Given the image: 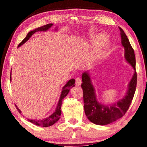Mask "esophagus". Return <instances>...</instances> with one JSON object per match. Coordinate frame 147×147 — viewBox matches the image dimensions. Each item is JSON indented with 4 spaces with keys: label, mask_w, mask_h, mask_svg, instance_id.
<instances>
[{
    "label": "esophagus",
    "mask_w": 147,
    "mask_h": 147,
    "mask_svg": "<svg viewBox=\"0 0 147 147\" xmlns=\"http://www.w3.org/2000/svg\"><path fill=\"white\" fill-rule=\"evenodd\" d=\"M75 80H76L75 81V83H76V85H78V86L80 85L81 84H82V80H81V78H79V77H77Z\"/></svg>",
    "instance_id": "esophagus-1"
}]
</instances>
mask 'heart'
<instances>
[{
    "label": "heart",
    "mask_w": 147,
    "mask_h": 147,
    "mask_svg": "<svg viewBox=\"0 0 147 147\" xmlns=\"http://www.w3.org/2000/svg\"><path fill=\"white\" fill-rule=\"evenodd\" d=\"M103 38H104V40H105V36H103ZM102 40H99V41H98V42L96 43V46L97 47H98V49H97V51H98V53H100V52L101 51V47H100V45H102Z\"/></svg>",
    "instance_id": "1"
}]
</instances>
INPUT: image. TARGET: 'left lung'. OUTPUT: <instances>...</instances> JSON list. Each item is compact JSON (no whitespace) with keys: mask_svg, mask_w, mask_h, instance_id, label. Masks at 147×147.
Here are the masks:
<instances>
[{"mask_svg":"<svg viewBox=\"0 0 147 147\" xmlns=\"http://www.w3.org/2000/svg\"><path fill=\"white\" fill-rule=\"evenodd\" d=\"M119 28L121 32L122 45L124 48V57L135 70V73L129 83L128 90L124 97L114 104L108 105L101 104L96 99L95 90L88 73L86 71L82 74V88L83 91L85 114L92 123L97 125H106L123 117L128 110L136 88L137 74L135 52L123 30L120 27Z\"/></svg>","mask_w":147,"mask_h":147,"instance_id":"left-lung-1","label":"left lung"}]
</instances>
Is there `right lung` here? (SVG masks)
<instances>
[{"instance_id": "obj_1", "label": "right lung", "mask_w": 147, "mask_h": 147, "mask_svg": "<svg viewBox=\"0 0 147 147\" xmlns=\"http://www.w3.org/2000/svg\"><path fill=\"white\" fill-rule=\"evenodd\" d=\"M52 25H53L52 23H50L48 24H46V25L42 26L41 27L37 28H36L35 30H34L33 31H31V32H30L27 34L26 38H24L23 41L20 43V44H19L18 47H20L21 45H23L24 43H25L28 40H29L30 37L32 36L35 33L37 32H45V31L48 30ZM10 80H11V72ZM74 83H75V80H74V79H71L70 80H69L68 82L65 84V85L64 86L63 88H62V91L61 92V95L60 96V98H59L57 107H56L55 112L51 115H50L49 117L47 118L43 119L34 120V119H28V121H29L30 122H31V123H32L34 124H36L37 126H43V127H49L55 124L56 122L60 119V116L61 115V105H62V100H63L65 96H67L69 92L70 91V88H71L72 87L74 86ZM16 109H18V112L21 113V111L18 109V107L16 105Z\"/></svg>"}]
</instances>
